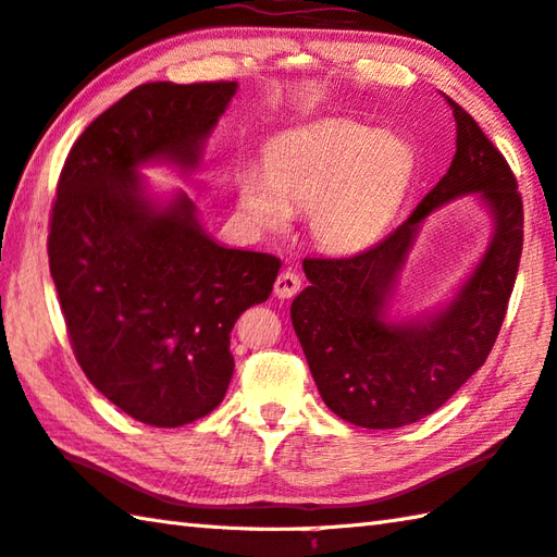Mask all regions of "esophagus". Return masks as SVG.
Listing matches in <instances>:
<instances>
[{
	"mask_svg": "<svg viewBox=\"0 0 557 557\" xmlns=\"http://www.w3.org/2000/svg\"><path fill=\"white\" fill-rule=\"evenodd\" d=\"M299 287H301V277L297 275L295 270H282L280 275H277V280H275V295L280 299L295 297L297 292H299Z\"/></svg>",
	"mask_w": 557,
	"mask_h": 557,
	"instance_id": "obj_1",
	"label": "esophagus"
}]
</instances>
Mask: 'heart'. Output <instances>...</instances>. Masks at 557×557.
Masks as SVG:
<instances>
[{
    "label": "heart",
    "mask_w": 557,
    "mask_h": 557,
    "mask_svg": "<svg viewBox=\"0 0 557 557\" xmlns=\"http://www.w3.org/2000/svg\"><path fill=\"white\" fill-rule=\"evenodd\" d=\"M413 165L411 146L389 131L326 119L272 138L265 170L244 165L236 173V199L258 234H280L292 209L305 207L313 244L352 252L389 226Z\"/></svg>",
    "instance_id": "b5f03b06"
}]
</instances>
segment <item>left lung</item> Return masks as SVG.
Returning a JSON list of instances; mask_svg holds the SVG:
<instances>
[{
	"instance_id": "8db88e82",
	"label": "left lung",
	"mask_w": 557,
	"mask_h": 557,
	"mask_svg": "<svg viewBox=\"0 0 557 557\" xmlns=\"http://www.w3.org/2000/svg\"><path fill=\"white\" fill-rule=\"evenodd\" d=\"M446 99L458 131L448 173L377 246L350 258H305L309 287L289 309L321 399L362 429H399L443 407L487 360L517 282L523 246L517 177L478 121ZM465 194L479 195L495 226L479 268L426 320H387L420 224Z\"/></svg>"
}]
</instances>
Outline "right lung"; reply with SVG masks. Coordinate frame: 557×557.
Listing matches in <instances>:
<instances>
[{
  "label": "right lung",
  "mask_w": 557,
  "mask_h": 557,
  "mask_svg": "<svg viewBox=\"0 0 557 557\" xmlns=\"http://www.w3.org/2000/svg\"><path fill=\"white\" fill-rule=\"evenodd\" d=\"M238 83H148L70 148L50 214L48 262L87 380L148 426L214 411L234 375L231 329L265 301L280 258L219 246L185 191L148 195L140 165L195 173Z\"/></svg>",
  "instance_id": "add662e5"
}]
</instances>
